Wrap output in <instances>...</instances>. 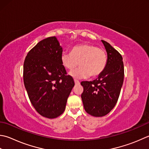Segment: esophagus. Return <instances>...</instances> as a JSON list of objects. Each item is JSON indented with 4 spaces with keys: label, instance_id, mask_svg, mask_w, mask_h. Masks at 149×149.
Masks as SVG:
<instances>
[{
    "label": "esophagus",
    "instance_id": "34e87169",
    "mask_svg": "<svg viewBox=\"0 0 149 149\" xmlns=\"http://www.w3.org/2000/svg\"><path fill=\"white\" fill-rule=\"evenodd\" d=\"M74 83H75V84H76V85H77V84H80L79 81H77V80H76V79H74Z\"/></svg>",
    "mask_w": 149,
    "mask_h": 149
}]
</instances>
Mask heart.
Returning a JSON list of instances; mask_svg holds the SVG:
<instances>
[{"instance_id": "1", "label": "heart", "mask_w": 149, "mask_h": 149, "mask_svg": "<svg viewBox=\"0 0 149 149\" xmlns=\"http://www.w3.org/2000/svg\"><path fill=\"white\" fill-rule=\"evenodd\" d=\"M107 54L103 49L88 44L75 46L71 53L64 52L61 55V63L67 70L75 68L79 63L80 67L71 71L69 75L77 79L96 77L105 68Z\"/></svg>"}]
</instances>
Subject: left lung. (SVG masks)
<instances>
[{
    "label": "left lung",
    "mask_w": 149,
    "mask_h": 149,
    "mask_svg": "<svg viewBox=\"0 0 149 149\" xmlns=\"http://www.w3.org/2000/svg\"><path fill=\"white\" fill-rule=\"evenodd\" d=\"M107 53L105 68L92 81H83L84 109L90 115L102 117L113 109L118 100L124 79L123 57L109 42L101 40Z\"/></svg>",
    "instance_id": "obj_1"
}]
</instances>
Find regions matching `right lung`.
Wrapping results in <instances>:
<instances>
[{
  "label": "right lung",
  "mask_w": 149,
  "mask_h": 149,
  "mask_svg": "<svg viewBox=\"0 0 149 149\" xmlns=\"http://www.w3.org/2000/svg\"><path fill=\"white\" fill-rule=\"evenodd\" d=\"M63 48L56 37L40 40L26 57L23 79L29 99L43 117L62 114L74 81L61 63Z\"/></svg>",
  "instance_id": "add662e5"
}]
</instances>
